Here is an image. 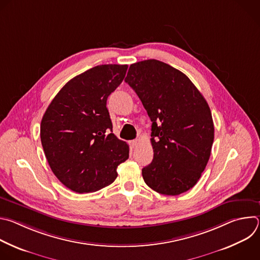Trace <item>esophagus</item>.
<instances>
[{
  "instance_id": "1",
  "label": "esophagus",
  "mask_w": 260,
  "mask_h": 260,
  "mask_svg": "<svg viewBox=\"0 0 260 260\" xmlns=\"http://www.w3.org/2000/svg\"><path fill=\"white\" fill-rule=\"evenodd\" d=\"M138 143H139V141H138V140H133V141H131V142H129V145H131L133 148H135V147H137Z\"/></svg>"
}]
</instances>
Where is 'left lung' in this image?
Instances as JSON below:
<instances>
[{
  "label": "left lung",
  "instance_id": "8db88e82",
  "mask_svg": "<svg viewBox=\"0 0 260 260\" xmlns=\"http://www.w3.org/2000/svg\"><path fill=\"white\" fill-rule=\"evenodd\" d=\"M124 81L152 121L154 154L142 169L145 183L166 196L189 190L208 164L214 141L207 101L185 74L156 59L131 64Z\"/></svg>",
  "mask_w": 260,
  "mask_h": 260
}]
</instances>
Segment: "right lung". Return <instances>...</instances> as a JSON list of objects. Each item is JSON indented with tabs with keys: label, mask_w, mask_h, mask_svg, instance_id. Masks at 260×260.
<instances>
[{
	"label": "right lung",
	"mask_w": 260,
	"mask_h": 260,
	"mask_svg": "<svg viewBox=\"0 0 260 260\" xmlns=\"http://www.w3.org/2000/svg\"><path fill=\"white\" fill-rule=\"evenodd\" d=\"M127 64H101L71 79L43 115L40 137L46 159L69 189L93 192L113 183L128 158V145L112 134L107 99Z\"/></svg>",
	"instance_id": "right-lung-1"
}]
</instances>
